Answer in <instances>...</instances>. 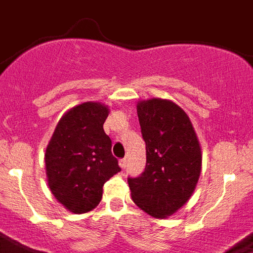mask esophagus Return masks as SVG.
Instances as JSON below:
<instances>
[{
    "instance_id": "obj_1",
    "label": "esophagus",
    "mask_w": 253,
    "mask_h": 253,
    "mask_svg": "<svg viewBox=\"0 0 253 253\" xmlns=\"http://www.w3.org/2000/svg\"><path fill=\"white\" fill-rule=\"evenodd\" d=\"M126 163H128V162H126V158H123V159L119 160V164H120V167H122L123 169L126 167Z\"/></svg>"
}]
</instances>
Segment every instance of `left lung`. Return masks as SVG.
<instances>
[{
  "label": "left lung",
  "instance_id": "left-lung-1",
  "mask_svg": "<svg viewBox=\"0 0 253 253\" xmlns=\"http://www.w3.org/2000/svg\"><path fill=\"white\" fill-rule=\"evenodd\" d=\"M146 168L128 177L131 199L156 218L170 216L186 203L197 186L202 151L189 116L170 101L149 99L137 106Z\"/></svg>",
  "mask_w": 253,
  "mask_h": 253
}]
</instances>
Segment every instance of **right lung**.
<instances>
[{"mask_svg":"<svg viewBox=\"0 0 253 253\" xmlns=\"http://www.w3.org/2000/svg\"><path fill=\"white\" fill-rule=\"evenodd\" d=\"M108 108L85 102L63 115L45 154L49 187L74 213L99 204L103 185L122 170L112 155L111 138L103 130Z\"/></svg>","mask_w":253,"mask_h":253,"instance_id":"right-lung-1","label":"right lung"}]
</instances>
